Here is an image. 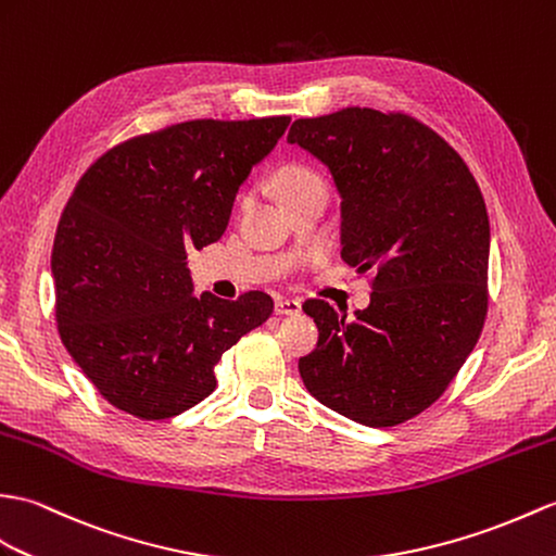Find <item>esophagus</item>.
Segmentation results:
<instances>
[{
    "mask_svg": "<svg viewBox=\"0 0 556 556\" xmlns=\"http://www.w3.org/2000/svg\"><path fill=\"white\" fill-rule=\"evenodd\" d=\"M275 313L277 315H299L301 313V301L299 299H277Z\"/></svg>",
    "mask_w": 556,
    "mask_h": 556,
    "instance_id": "1",
    "label": "esophagus"
}]
</instances>
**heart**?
I'll list each match as a JSON object with an SVG mask.
<instances>
[{
    "label": "heart",
    "mask_w": 556,
    "mask_h": 556,
    "mask_svg": "<svg viewBox=\"0 0 556 556\" xmlns=\"http://www.w3.org/2000/svg\"><path fill=\"white\" fill-rule=\"evenodd\" d=\"M313 182H319V177L313 170H307V167H303V165H287L275 175L273 187L277 191V197L283 199V197H289V193L299 191Z\"/></svg>",
    "instance_id": "b5f03b06"
}]
</instances>
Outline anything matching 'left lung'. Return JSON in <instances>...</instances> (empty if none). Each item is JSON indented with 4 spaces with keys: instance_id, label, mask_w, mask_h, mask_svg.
Here are the masks:
<instances>
[{
    "instance_id": "left-lung-1",
    "label": "left lung",
    "mask_w": 556,
    "mask_h": 556,
    "mask_svg": "<svg viewBox=\"0 0 556 556\" xmlns=\"http://www.w3.org/2000/svg\"><path fill=\"white\" fill-rule=\"evenodd\" d=\"M341 197L343 261L377 269L371 303L348 317L305 301L319 329L299 359L305 389L357 424L395 426L443 395L481 337L490 225L459 153L403 113L343 109L291 125Z\"/></svg>"
}]
</instances>
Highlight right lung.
<instances>
[{
  "instance_id": "1",
  "label": "right lung",
  "mask_w": 556,
  "mask_h": 556,
  "mask_svg": "<svg viewBox=\"0 0 556 556\" xmlns=\"http://www.w3.org/2000/svg\"><path fill=\"white\" fill-rule=\"evenodd\" d=\"M289 115L189 121L106 151L61 213L56 325L97 391L127 415L167 419L215 391V365L273 315V299L193 295L187 251L225 235L239 187Z\"/></svg>"
}]
</instances>
